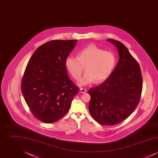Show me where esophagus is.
<instances>
[{
	"label": "esophagus",
	"mask_w": 158,
	"mask_h": 158,
	"mask_svg": "<svg viewBox=\"0 0 158 158\" xmlns=\"http://www.w3.org/2000/svg\"><path fill=\"white\" fill-rule=\"evenodd\" d=\"M80 91H81V93H86L87 90H86V89H85V88H80Z\"/></svg>",
	"instance_id": "34e87169"
}]
</instances>
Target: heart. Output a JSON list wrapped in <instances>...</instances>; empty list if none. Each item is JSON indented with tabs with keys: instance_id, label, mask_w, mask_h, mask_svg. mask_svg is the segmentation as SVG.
Segmentation results:
<instances>
[{
	"instance_id": "b5f03b06",
	"label": "heart",
	"mask_w": 158,
	"mask_h": 158,
	"mask_svg": "<svg viewBox=\"0 0 158 158\" xmlns=\"http://www.w3.org/2000/svg\"><path fill=\"white\" fill-rule=\"evenodd\" d=\"M115 64L116 57L113 52L94 44L81 50L77 57L69 56L65 60L66 67L75 80L80 78L85 68L86 72L78 82L81 86L104 81L113 72Z\"/></svg>"
}]
</instances>
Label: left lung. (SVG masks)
Returning <instances> with one entry per match:
<instances>
[{
    "label": "left lung",
    "instance_id": "obj_1",
    "mask_svg": "<svg viewBox=\"0 0 158 158\" xmlns=\"http://www.w3.org/2000/svg\"><path fill=\"white\" fill-rule=\"evenodd\" d=\"M106 40L116 46L119 60L105 81L88 90L89 111L99 124L114 126L135 110L140 99L143 80L140 66L127 48L118 41Z\"/></svg>",
    "mask_w": 158,
    "mask_h": 158
}]
</instances>
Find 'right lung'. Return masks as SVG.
I'll use <instances>...</instances> for the list:
<instances>
[{
    "label": "right lung",
    "instance_id": "obj_1",
    "mask_svg": "<svg viewBox=\"0 0 158 158\" xmlns=\"http://www.w3.org/2000/svg\"><path fill=\"white\" fill-rule=\"evenodd\" d=\"M77 40H52L33 53L21 82L23 98L38 120L52 123L59 120L70 107L79 92L68 76L65 60Z\"/></svg>",
    "mask_w": 158,
    "mask_h": 158
}]
</instances>
